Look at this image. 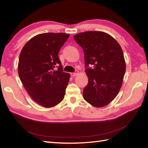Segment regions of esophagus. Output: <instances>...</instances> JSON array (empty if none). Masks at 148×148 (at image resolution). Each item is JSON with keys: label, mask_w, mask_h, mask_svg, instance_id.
Segmentation results:
<instances>
[{"label": "esophagus", "mask_w": 148, "mask_h": 148, "mask_svg": "<svg viewBox=\"0 0 148 148\" xmlns=\"http://www.w3.org/2000/svg\"><path fill=\"white\" fill-rule=\"evenodd\" d=\"M78 73H79V72L78 71H76L75 72H71V76H77V75L78 74Z\"/></svg>", "instance_id": "obj_1"}]
</instances>
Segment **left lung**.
I'll use <instances>...</instances> for the list:
<instances>
[{
	"label": "left lung",
	"instance_id": "8db88e82",
	"mask_svg": "<svg viewBox=\"0 0 148 148\" xmlns=\"http://www.w3.org/2000/svg\"><path fill=\"white\" fill-rule=\"evenodd\" d=\"M74 39L84 53L88 83L83 90L84 99L96 108L109 104L118 95L126 70L120 45L101 31L79 33Z\"/></svg>",
	"mask_w": 148,
	"mask_h": 148
}]
</instances>
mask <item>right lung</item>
<instances>
[{
  "label": "right lung",
  "mask_w": 148,
  "mask_h": 148,
  "mask_svg": "<svg viewBox=\"0 0 148 148\" xmlns=\"http://www.w3.org/2000/svg\"><path fill=\"white\" fill-rule=\"evenodd\" d=\"M69 36L38 34L25 45L20 54L18 71L21 83L31 98L46 108L56 106L64 98L71 75L62 71L58 55Z\"/></svg>",
  "instance_id": "right-lung-1"
}]
</instances>
